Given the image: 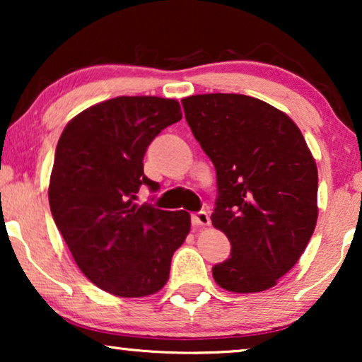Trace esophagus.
I'll return each instance as SVG.
<instances>
[{"label": "esophagus", "mask_w": 362, "mask_h": 362, "mask_svg": "<svg viewBox=\"0 0 362 362\" xmlns=\"http://www.w3.org/2000/svg\"><path fill=\"white\" fill-rule=\"evenodd\" d=\"M191 222L194 227H206L211 224V219L209 216H207V212L201 211V212H194V214L191 216Z\"/></svg>", "instance_id": "1"}]
</instances>
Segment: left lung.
Returning <instances> with one entry per match:
<instances>
[{"label":"left lung","mask_w":362,"mask_h":362,"mask_svg":"<svg viewBox=\"0 0 362 362\" xmlns=\"http://www.w3.org/2000/svg\"><path fill=\"white\" fill-rule=\"evenodd\" d=\"M192 135L216 166L211 221L229 239L230 257L212 267L216 284L257 293L293 269L318 219V168L285 112L240 93L181 100Z\"/></svg>","instance_id":"8db88e82"}]
</instances>
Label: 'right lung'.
Segmentation results:
<instances>
[{"label": "right lung", "mask_w": 362, "mask_h": 362, "mask_svg": "<svg viewBox=\"0 0 362 362\" xmlns=\"http://www.w3.org/2000/svg\"><path fill=\"white\" fill-rule=\"evenodd\" d=\"M180 102L151 95L115 97L67 123L49 180V206L82 274L107 293L141 298L170 279L173 254L191 229L186 211L138 206L146 148L180 122Z\"/></svg>", "instance_id": "1"}]
</instances>
